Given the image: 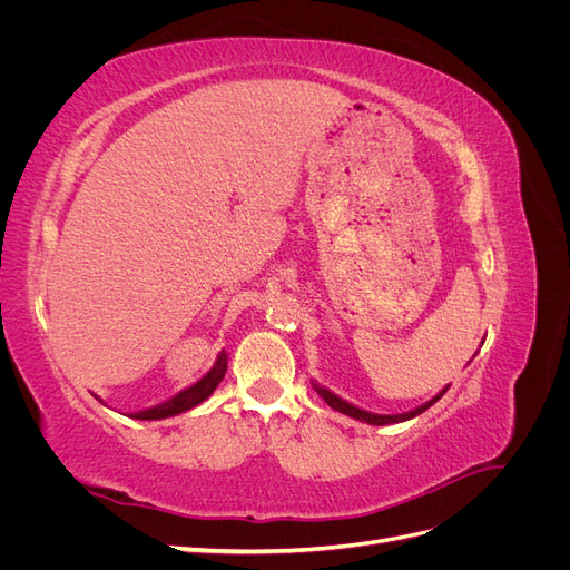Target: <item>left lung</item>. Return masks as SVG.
<instances>
[{"label": "left lung", "mask_w": 570, "mask_h": 570, "mask_svg": "<svg viewBox=\"0 0 570 570\" xmlns=\"http://www.w3.org/2000/svg\"><path fill=\"white\" fill-rule=\"evenodd\" d=\"M316 390H318V394L323 396L327 406H333L335 411H340V413H347V416H352V419H356V421L371 423V425H390V423H402V421H409V419H413V416H419V413H423L425 409L433 406V404L440 400V396L444 394V390H442L438 396H433V400L425 402V404H423V406H419V409H413V411L396 413V416H381V413H368V411H364V409H356V406L347 404L344 400H340L337 394L327 392L325 387H318V385H316Z\"/></svg>", "instance_id": "left-lung-1"}]
</instances>
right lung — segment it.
Returning <instances> with one entry per match:
<instances>
[{
    "mask_svg": "<svg viewBox=\"0 0 570 570\" xmlns=\"http://www.w3.org/2000/svg\"><path fill=\"white\" fill-rule=\"evenodd\" d=\"M226 368H228V354L220 352L218 358H216L214 368H212L209 373H206L199 383H195L193 387H187V390L178 392V394L174 396V400H168V402H164V404H159V406H151V409H147V411L132 413V419H137V421H159V419L176 416V413H183V411H187V409H193V406L202 404V402L206 400V396H209V394L218 387V383L223 381V375H226Z\"/></svg>",
    "mask_w": 570,
    "mask_h": 570,
    "instance_id": "1",
    "label": "right lung"
}]
</instances>
